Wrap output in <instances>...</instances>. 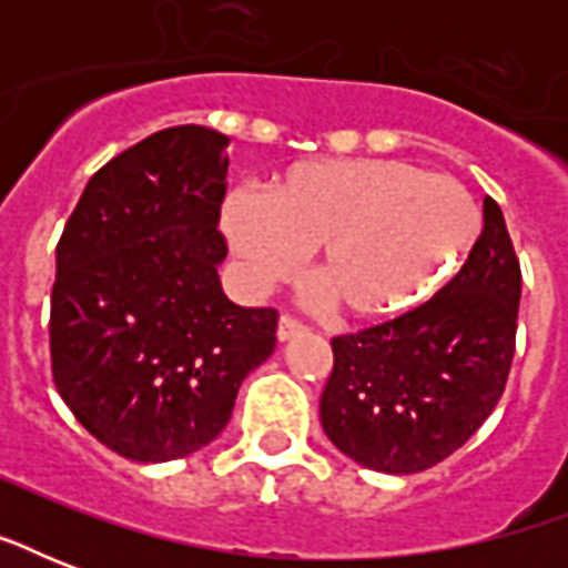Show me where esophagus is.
Instances as JSON below:
<instances>
[{"instance_id":"esophagus-1","label":"esophagus","mask_w":568,"mask_h":568,"mask_svg":"<svg viewBox=\"0 0 568 568\" xmlns=\"http://www.w3.org/2000/svg\"><path fill=\"white\" fill-rule=\"evenodd\" d=\"M303 333H306V327H303L297 318H292V315H283V318H280V327H276V338H280V342H292V338L303 336Z\"/></svg>"}]
</instances>
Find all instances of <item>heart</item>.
Listing matches in <instances>:
<instances>
[{"label": "heart", "instance_id": "obj_1", "mask_svg": "<svg viewBox=\"0 0 568 568\" xmlns=\"http://www.w3.org/2000/svg\"><path fill=\"white\" fill-rule=\"evenodd\" d=\"M223 232L250 285L292 274L315 250L312 276L345 318L383 321L422 306L480 235V212L459 182L395 159H310L285 168L262 200L223 205Z\"/></svg>", "mask_w": 568, "mask_h": 568}]
</instances>
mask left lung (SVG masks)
<instances>
[{"instance_id": "8db88e82", "label": "left lung", "mask_w": 568, "mask_h": 568, "mask_svg": "<svg viewBox=\"0 0 568 568\" xmlns=\"http://www.w3.org/2000/svg\"><path fill=\"white\" fill-rule=\"evenodd\" d=\"M519 297V258L501 209L486 196L484 232L436 297L329 342L327 439L383 475H415L463 448L504 395Z\"/></svg>"}]
</instances>
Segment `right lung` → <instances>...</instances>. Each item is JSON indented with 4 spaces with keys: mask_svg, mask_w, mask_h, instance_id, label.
I'll list each match as a JSON object with an SVG mask.
<instances>
[{
    "mask_svg": "<svg viewBox=\"0 0 568 568\" xmlns=\"http://www.w3.org/2000/svg\"><path fill=\"white\" fill-rule=\"evenodd\" d=\"M230 138L171 126L84 185L55 250L49 354L75 422L135 463L189 457L226 427L276 347V310L221 288Z\"/></svg>",
    "mask_w": 568,
    "mask_h": 568,
    "instance_id": "1",
    "label": "right lung"
}]
</instances>
